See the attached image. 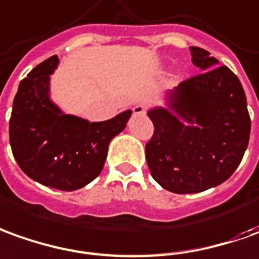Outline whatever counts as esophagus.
<instances>
[{
    "label": "esophagus",
    "mask_w": 259,
    "mask_h": 259,
    "mask_svg": "<svg viewBox=\"0 0 259 259\" xmlns=\"http://www.w3.org/2000/svg\"><path fill=\"white\" fill-rule=\"evenodd\" d=\"M133 111L135 115H142V114H145V106H142V104H138V106H135L133 108Z\"/></svg>",
    "instance_id": "esophagus-1"
}]
</instances>
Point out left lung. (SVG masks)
I'll return each instance as SVG.
<instances>
[{
	"label": "left lung",
	"instance_id": "obj_1",
	"mask_svg": "<svg viewBox=\"0 0 259 259\" xmlns=\"http://www.w3.org/2000/svg\"><path fill=\"white\" fill-rule=\"evenodd\" d=\"M201 73L166 94V108L148 111L155 126L145 147L151 175L178 194L199 193L234 174L248 147L251 119L241 83L227 66L190 46Z\"/></svg>",
	"mask_w": 259,
	"mask_h": 259
}]
</instances>
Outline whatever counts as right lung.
I'll return each instance as SVG.
<instances>
[{
    "instance_id": "1",
    "label": "right lung",
    "mask_w": 259,
    "mask_h": 259,
    "mask_svg": "<svg viewBox=\"0 0 259 259\" xmlns=\"http://www.w3.org/2000/svg\"><path fill=\"white\" fill-rule=\"evenodd\" d=\"M58 56L46 59L25 77L10 119L14 158L31 179L72 192L94 181L104 166L111 140L125 128L133 111L101 122L65 114L51 100V74Z\"/></svg>"
}]
</instances>
